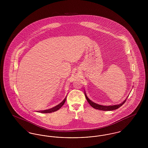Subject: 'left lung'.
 Masks as SVG:
<instances>
[{
    "label": "left lung",
    "mask_w": 148,
    "mask_h": 148,
    "mask_svg": "<svg viewBox=\"0 0 148 148\" xmlns=\"http://www.w3.org/2000/svg\"><path fill=\"white\" fill-rule=\"evenodd\" d=\"M85 98L86 99L88 102L89 103V104L92 106V108L96 109H98L100 110H103V111H110V110H114L115 109H117L118 108H119L121 106H123V104L125 103V102L126 101V100L125 101H124L122 103L118 104V105H114V106H101V105H99L97 104L94 103V102H92L88 98L85 92Z\"/></svg>",
    "instance_id": "obj_1"
}]
</instances>
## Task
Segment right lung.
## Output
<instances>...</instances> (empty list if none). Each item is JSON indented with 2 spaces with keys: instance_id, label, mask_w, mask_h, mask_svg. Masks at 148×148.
Returning <instances> with one entry per match:
<instances>
[{
  "instance_id": "1",
  "label": "right lung",
  "mask_w": 148,
  "mask_h": 148,
  "mask_svg": "<svg viewBox=\"0 0 148 148\" xmlns=\"http://www.w3.org/2000/svg\"><path fill=\"white\" fill-rule=\"evenodd\" d=\"M66 97H65V98L64 99L62 103H60L59 104L57 105V106L53 107V108H51V109L45 110H42V111H38V112L42 113H50L54 112H56V110H59L62 106H63L64 104V103H65V101L66 100Z\"/></svg>"
}]
</instances>
